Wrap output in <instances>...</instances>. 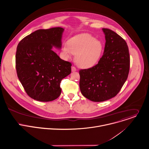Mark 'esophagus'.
Segmentation results:
<instances>
[{"instance_id": "obj_1", "label": "esophagus", "mask_w": 149, "mask_h": 149, "mask_svg": "<svg viewBox=\"0 0 149 149\" xmlns=\"http://www.w3.org/2000/svg\"><path fill=\"white\" fill-rule=\"evenodd\" d=\"M76 70H77V69H76V68L74 67V66H72V72H75Z\"/></svg>"}]
</instances>
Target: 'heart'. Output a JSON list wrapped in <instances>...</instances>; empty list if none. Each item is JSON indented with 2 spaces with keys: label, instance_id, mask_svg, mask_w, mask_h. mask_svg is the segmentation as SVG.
Here are the masks:
<instances>
[{
  "label": "heart",
  "instance_id": "1",
  "mask_svg": "<svg viewBox=\"0 0 149 149\" xmlns=\"http://www.w3.org/2000/svg\"><path fill=\"white\" fill-rule=\"evenodd\" d=\"M66 57L76 55V62L82 68H91L100 60L103 52L102 42L90 34H83L70 38L61 49Z\"/></svg>",
  "mask_w": 149,
  "mask_h": 149
}]
</instances>
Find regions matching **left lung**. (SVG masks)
I'll return each mask as SVG.
<instances>
[{"label":"left lung","instance_id":"8db88e82","mask_svg":"<svg viewBox=\"0 0 149 149\" xmlns=\"http://www.w3.org/2000/svg\"><path fill=\"white\" fill-rule=\"evenodd\" d=\"M105 37L103 56L93 67L79 71L81 93L93 102L116 96L127 79L130 54L125 41L116 32L102 28Z\"/></svg>","mask_w":149,"mask_h":149}]
</instances>
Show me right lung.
<instances>
[{
	"label": "right lung",
	"instance_id": "obj_1",
	"mask_svg": "<svg viewBox=\"0 0 149 149\" xmlns=\"http://www.w3.org/2000/svg\"><path fill=\"white\" fill-rule=\"evenodd\" d=\"M64 29H38L24 38L16 53L17 75L29 96L41 102L52 101L61 94V80L71 73L72 64L52 50L61 48Z\"/></svg>",
	"mask_w": 149,
	"mask_h": 149
}]
</instances>
